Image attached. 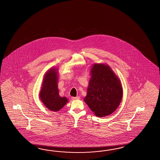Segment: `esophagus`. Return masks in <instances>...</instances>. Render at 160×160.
<instances>
[{
    "label": "esophagus",
    "instance_id": "1",
    "mask_svg": "<svg viewBox=\"0 0 160 160\" xmlns=\"http://www.w3.org/2000/svg\"><path fill=\"white\" fill-rule=\"evenodd\" d=\"M72 99L73 100H77V99H80V97H72Z\"/></svg>",
    "mask_w": 160,
    "mask_h": 160
}]
</instances>
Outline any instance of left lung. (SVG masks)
<instances>
[{
  "instance_id": "left-lung-1",
  "label": "left lung",
  "mask_w": 160,
  "mask_h": 160,
  "mask_svg": "<svg viewBox=\"0 0 160 160\" xmlns=\"http://www.w3.org/2000/svg\"><path fill=\"white\" fill-rule=\"evenodd\" d=\"M84 101L96 116L103 117L113 113L122 97L121 81L112 68L105 63H94Z\"/></svg>"
}]
</instances>
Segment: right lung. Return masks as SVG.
Here are the masks:
<instances>
[{"label":"right lung","instance_id":"obj_1","mask_svg":"<svg viewBox=\"0 0 160 160\" xmlns=\"http://www.w3.org/2000/svg\"><path fill=\"white\" fill-rule=\"evenodd\" d=\"M58 71L56 68L47 70L43 77L42 87L39 98L44 105L52 112H58L68 102L66 97L59 95L58 88Z\"/></svg>","mask_w":160,"mask_h":160}]
</instances>
